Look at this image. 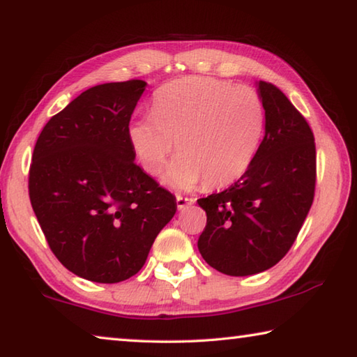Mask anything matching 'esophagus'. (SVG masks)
<instances>
[{"label": "esophagus", "mask_w": 357, "mask_h": 357, "mask_svg": "<svg viewBox=\"0 0 357 357\" xmlns=\"http://www.w3.org/2000/svg\"><path fill=\"white\" fill-rule=\"evenodd\" d=\"M193 203H195V198L181 197V195L176 197V206H178V209H185L187 206H190V204H193Z\"/></svg>", "instance_id": "1"}]
</instances>
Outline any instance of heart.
Returning a JSON list of instances; mask_svg holds the SVG:
<instances>
[{"label":"heart","instance_id":"obj_1","mask_svg":"<svg viewBox=\"0 0 357 357\" xmlns=\"http://www.w3.org/2000/svg\"><path fill=\"white\" fill-rule=\"evenodd\" d=\"M264 105L255 89L215 77H184L156 95L154 114L131 121L128 137L142 168L159 174L178 146L167 181L190 189L234 183L261 144ZM178 145L176 146V144Z\"/></svg>","mask_w":357,"mask_h":357}]
</instances>
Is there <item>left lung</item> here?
<instances>
[{
	"instance_id": "obj_1",
	"label": "left lung",
	"mask_w": 357,
	"mask_h": 357,
	"mask_svg": "<svg viewBox=\"0 0 357 357\" xmlns=\"http://www.w3.org/2000/svg\"><path fill=\"white\" fill-rule=\"evenodd\" d=\"M265 135L250 167L228 189L199 198L207 215L198 238L204 261L229 276L273 267L296 241L312 206L317 179L314 132L271 82L259 81Z\"/></svg>"
}]
</instances>
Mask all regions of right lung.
Returning a JSON list of instances; mask_svg holds the SVG:
<instances>
[{
	"mask_svg": "<svg viewBox=\"0 0 357 357\" xmlns=\"http://www.w3.org/2000/svg\"><path fill=\"white\" fill-rule=\"evenodd\" d=\"M146 82L90 87L36 142L29 199L51 251L84 280L114 284L144 267L176 198L135 164L128 128Z\"/></svg>",
	"mask_w": 357,
	"mask_h": 357,
	"instance_id": "1",
	"label": "right lung"
}]
</instances>
